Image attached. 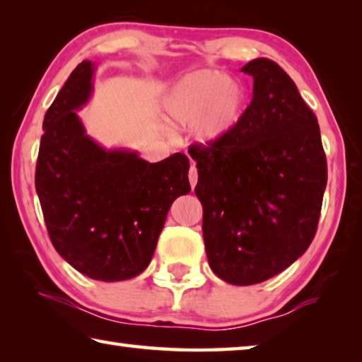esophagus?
Masks as SVG:
<instances>
[{
	"label": "esophagus",
	"mask_w": 362,
	"mask_h": 362,
	"mask_svg": "<svg viewBox=\"0 0 362 362\" xmlns=\"http://www.w3.org/2000/svg\"><path fill=\"white\" fill-rule=\"evenodd\" d=\"M188 179H189V185H192V188H194L196 183H198V169H196L194 164H192V168H189Z\"/></svg>",
	"instance_id": "34e87169"
}]
</instances>
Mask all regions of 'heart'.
Here are the masks:
<instances>
[{"label": "heart", "instance_id": "1", "mask_svg": "<svg viewBox=\"0 0 362 362\" xmlns=\"http://www.w3.org/2000/svg\"><path fill=\"white\" fill-rule=\"evenodd\" d=\"M246 93L243 86L218 70H198L177 81L164 99V112L180 129L196 126V139L216 145L240 121Z\"/></svg>", "mask_w": 362, "mask_h": 362}]
</instances>
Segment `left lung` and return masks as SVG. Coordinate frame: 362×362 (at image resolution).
I'll return each instance as SVG.
<instances>
[{
  "label": "left lung",
  "mask_w": 362,
  "mask_h": 362,
  "mask_svg": "<svg viewBox=\"0 0 362 362\" xmlns=\"http://www.w3.org/2000/svg\"><path fill=\"white\" fill-rule=\"evenodd\" d=\"M252 102L216 145H193L194 193L203 204V236L212 272L235 286L276 276L313 241L327 163L315 113L291 76L259 57Z\"/></svg>",
  "instance_id": "obj_1"
}]
</instances>
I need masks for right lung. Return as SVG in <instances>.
Masks as SVG:
<instances>
[{
  "mask_svg": "<svg viewBox=\"0 0 362 362\" xmlns=\"http://www.w3.org/2000/svg\"><path fill=\"white\" fill-rule=\"evenodd\" d=\"M95 69L83 60L46 112L35 187L59 255L90 279L113 283L150 265L170 206L192 187L183 153L148 163L86 134L78 110L93 95Z\"/></svg>",
  "mask_w": 362,
  "mask_h": 362,
  "instance_id": "add662e5",
  "label": "right lung"
}]
</instances>
